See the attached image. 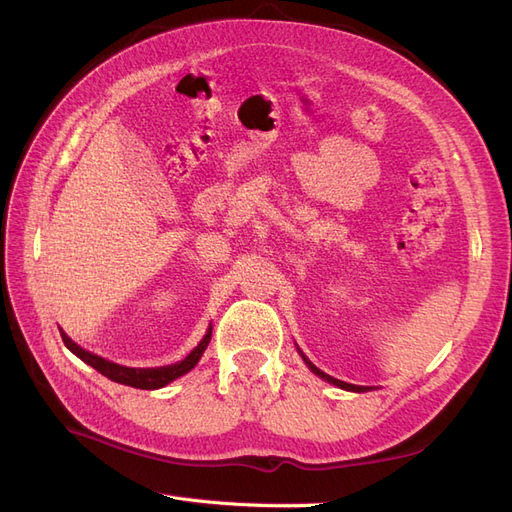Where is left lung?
I'll use <instances>...</instances> for the list:
<instances>
[{"label": "left lung", "mask_w": 512, "mask_h": 512, "mask_svg": "<svg viewBox=\"0 0 512 512\" xmlns=\"http://www.w3.org/2000/svg\"><path fill=\"white\" fill-rule=\"evenodd\" d=\"M305 359V356H303ZM305 363H307V367L314 371V374H318L320 378H324V380H329V382H333V384H337V386H342V389H346V391H365L363 386H354V384H346V382H342V380H335V378H331V376H327V374H322V371L314 365V363H309L307 359H305Z\"/></svg>", "instance_id": "obj_1"}]
</instances>
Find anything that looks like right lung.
I'll list each match as a JSON object with an SVG mask.
<instances>
[{"label": "right lung", "instance_id": "obj_1", "mask_svg": "<svg viewBox=\"0 0 512 512\" xmlns=\"http://www.w3.org/2000/svg\"><path fill=\"white\" fill-rule=\"evenodd\" d=\"M61 333V339H64L66 348L79 356L81 361H85L87 365H91L94 369H98L102 376H106L108 380L113 382H119V384H126V386H134V389H143V391H153V389H162V386H166L168 382L177 380L179 376L188 374V371L200 361V356H203V352L207 350L209 346V339H211V329L209 333L205 335L203 342H200L192 354L185 356V359L181 363H175V365H168V367H158V369H132V367H121V365H115L111 361H104L102 356H96L91 354L87 350H83L81 346H76L72 339L64 333Z\"/></svg>", "mask_w": 512, "mask_h": 512}]
</instances>
